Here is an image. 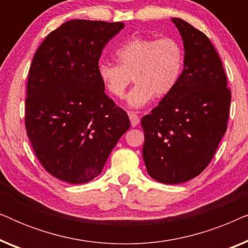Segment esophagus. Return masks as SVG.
<instances>
[{
    "instance_id": "1",
    "label": "esophagus",
    "mask_w": 248,
    "mask_h": 248,
    "mask_svg": "<svg viewBox=\"0 0 248 248\" xmlns=\"http://www.w3.org/2000/svg\"><path fill=\"white\" fill-rule=\"evenodd\" d=\"M128 117H130L132 126H133V127L138 126L139 123H140V118H139L138 115L133 113V111H128Z\"/></svg>"
}]
</instances>
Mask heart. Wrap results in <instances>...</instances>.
<instances>
[{
  "mask_svg": "<svg viewBox=\"0 0 248 248\" xmlns=\"http://www.w3.org/2000/svg\"><path fill=\"white\" fill-rule=\"evenodd\" d=\"M117 65L99 62L97 76L108 93L122 98L131 83L135 86L128 93L126 101L132 108L147 105L154 96H167L181 77L184 53L172 38L155 39L135 36L115 53Z\"/></svg>",
  "mask_w": 248,
  "mask_h": 248,
  "instance_id": "1",
  "label": "heart"
}]
</instances>
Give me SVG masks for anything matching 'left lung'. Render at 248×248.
<instances>
[{"instance_id": "1", "label": "left lung", "mask_w": 248, "mask_h": 248, "mask_svg": "<svg viewBox=\"0 0 248 248\" xmlns=\"http://www.w3.org/2000/svg\"><path fill=\"white\" fill-rule=\"evenodd\" d=\"M184 45V69L174 89L142 117L148 174L181 184L204 170L227 130L232 93L218 53L204 33L171 18Z\"/></svg>"}]
</instances>
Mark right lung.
<instances>
[{"instance_id":"right-lung-1","label":"right lung","mask_w":248,"mask_h":248,"mask_svg":"<svg viewBox=\"0 0 248 248\" xmlns=\"http://www.w3.org/2000/svg\"><path fill=\"white\" fill-rule=\"evenodd\" d=\"M123 28L122 22L70 20L33 56L26 130L38 160L61 181L83 184L97 177L131 126L97 76L101 50Z\"/></svg>"}]
</instances>
